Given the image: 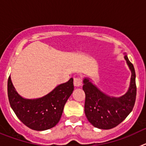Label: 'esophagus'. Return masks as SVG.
I'll return each mask as SVG.
<instances>
[{"label":"esophagus","instance_id":"1","mask_svg":"<svg viewBox=\"0 0 146 146\" xmlns=\"http://www.w3.org/2000/svg\"><path fill=\"white\" fill-rule=\"evenodd\" d=\"M74 86L75 87H80L82 86V80L80 77H74Z\"/></svg>","mask_w":146,"mask_h":146}]
</instances>
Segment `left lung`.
<instances>
[{"label":"left lung","instance_id":"obj_1","mask_svg":"<svg viewBox=\"0 0 146 146\" xmlns=\"http://www.w3.org/2000/svg\"><path fill=\"white\" fill-rule=\"evenodd\" d=\"M127 65L131 70L129 88L124 95L113 97L104 94L85 77L82 89L86 94L85 113L88 121L94 127L101 129H110L121 123L134 108L136 99L137 88L135 71L133 64L124 55Z\"/></svg>","mask_w":146,"mask_h":146}]
</instances>
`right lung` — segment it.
I'll return each instance as SVG.
<instances>
[{
  "mask_svg": "<svg viewBox=\"0 0 146 146\" xmlns=\"http://www.w3.org/2000/svg\"><path fill=\"white\" fill-rule=\"evenodd\" d=\"M7 90L9 104L17 118L30 129L44 131L59 122L64 105L74 91V85L71 78L43 97L25 99L17 92L9 76Z\"/></svg>",
  "mask_w": 146,
  "mask_h": 146,
  "instance_id": "add662e5",
  "label": "right lung"
}]
</instances>
